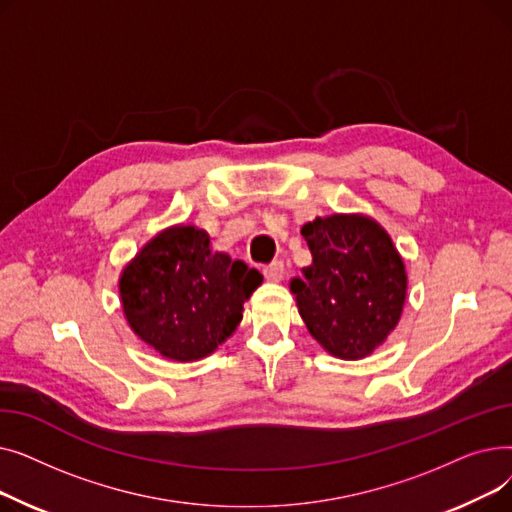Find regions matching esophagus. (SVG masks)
<instances>
[{"label":"esophagus","mask_w":512,"mask_h":512,"mask_svg":"<svg viewBox=\"0 0 512 512\" xmlns=\"http://www.w3.org/2000/svg\"><path fill=\"white\" fill-rule=\"evenodd\" d=\"M263 276L267 282H282L284 280V263L274 261L270 265L263 267Z\"/></svg>","instance_id":"esophagus-1"}]
</instances>
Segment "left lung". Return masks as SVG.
<instances>
[{"instance_id":"1","label":"left lung","mask_w":512,"mask_h":512,"mask_svg":"<svg viewBox=\"0 0 512 512\" xmlns=\"http://www.w3.org/2000/svg\"><path fill=\"white\" fill-rule=\"evenodd\" d=\"M311 265L290 280L309 334L332 357L357 361L382 346L407 301V267L390 234L363 213H334L301 228Z\"/></svg>"}]
</instances>
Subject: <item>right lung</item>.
I'll list each match as a JSON object with an SVG mask.
<instances>
[{"label": "right lung", "mask_w": 512, "mask_h": 512, "mask_svg": "<svg viewBox=\"0 0 512 512\" xmlns=\"http://www.w3.org/2000/svg\"><path fill=\"white\" fill-rule=\"evenodd\" d=\"M261 282L247 263L213 251L203 230L174 224L124 265L118 290L130 330L161 357L191 363L234 334Z\"/></svg>", "instance_id": "1"}]
</instances>
